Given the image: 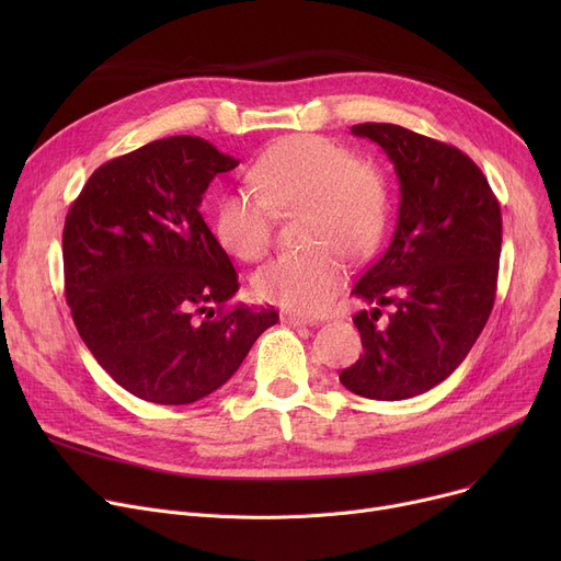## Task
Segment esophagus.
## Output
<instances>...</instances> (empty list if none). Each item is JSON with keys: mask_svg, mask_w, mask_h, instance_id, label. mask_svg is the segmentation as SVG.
I'll return each instance as SVG.
<instances>
[{"mask_svg": "<svg viewBox=\"0 0 561 561\" xmlns=\"http://www.w3.org/2000/svg\"><path fill=\"white\" fill-rule=\"evenodd\" d=\"M282 322H284V325H290V328H307V325H313L311 318L298 316V313H290V311H284V313H282Z\"/></svg>", "mask_w": 561, "mask_h": 561, "instance_id": "1", "label": "esophagus"}]
</instances>
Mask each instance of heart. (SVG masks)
<instances>
[{"mask_svg": "<svg viewBox=\"0 0 561 561\" xmlns=\"http://www.w3.org/2000/svg\"><path fill=\"white\" fill-rule=\"evenodd\" d=\"M250 191H229L216 204V236L241 261L273 245V214L302 211L300 241L309 250L265 263L252 277L254 296L290 311L316 313L345 279V263L366 256L389 216V191L377 165L345 147L298 134L277 140L250 168Z\"/></svg>", "mask_w": 561, "mask_h": 561, "instance_id": "1", "label": "heart"}]
</instances>
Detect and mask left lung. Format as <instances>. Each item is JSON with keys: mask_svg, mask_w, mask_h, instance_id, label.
Instances as JSON below:
<instances>
[{"mask_svg": "<svg viewBox=\"0 0 561 561\" xmlns=\"http://www.w3.org/2000/svg\"><path fill=\"white\" fill-rule=\"evenodd\" d=\"M352 134L387 152L400 186L391 245L352 296L396 311L387 328L377 325L379 309L352 318L364 355L339 379L370 400H404L453 375L484 330L503 218L486 176L457 147L387 123L355 125Z\"/></svg>", "mask_w": 561, "mask_h": 561, "instance_id": "obj_1", "label": "left lung"}]
</instances>
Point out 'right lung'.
<instances>
[{"label":"right lung","mask_w":561,"mask_h":561,"mask_svg":"<svg viewBox=\"0 0 561 561\" xmlns=\"http://www.w3.org/2000/svg\"><path fill=\"white\" fill-rule=\"evenodd\" d=\"M236 165L209 140L170 136L98 168L70 206L72 320L98 364L140 400L191 404L214 393L279 320L245 305L220 311L239 275L199 204Z\"/></svg>","instance_id":"add662e5"}]
</instances>
